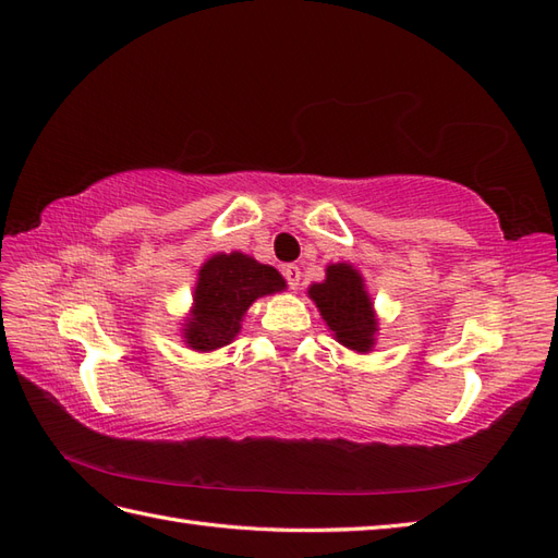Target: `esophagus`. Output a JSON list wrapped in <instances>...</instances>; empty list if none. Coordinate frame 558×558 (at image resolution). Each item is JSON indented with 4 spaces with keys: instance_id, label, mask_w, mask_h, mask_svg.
<instances>
[{
    "instance_id": "1",
    "label": "esophagus",
    "mask_w": 558,
    "mask_h": 558,
    "mask_svg": "<svg viewBox=\"0 0 558 558\" xmlns=\"http://www.w3.org/2000/svg\"><path fill=\"white\" fill-rule=\"evenodd\" d=\"M283 271V277H287V281H289V287L295 291L301 287V277H303V271L295 267V265H287L281 269Z\"/></svg>"
}]
</instances>
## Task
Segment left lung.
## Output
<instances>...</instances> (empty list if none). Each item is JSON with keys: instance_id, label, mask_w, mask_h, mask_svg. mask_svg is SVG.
<instances>
[{"instance_id": "left-lung-1", "label": "left lung", "mask_w": 558, "mask_h": 558, "mask_svg": "<svg viewBox=\"0 0 558 558\" xmlns=\"http://www.w3.org/2000/svg\"><path fill=\"white\" fill-rule=\"evenodd\" d=\"M331 337L355 353H369L377 343L379 322L365 279L351 263H331L325 279L307 289Z\"/></svg>"}]
</instances>
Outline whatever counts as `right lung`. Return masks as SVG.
I'll list each match as a JSON object with an SVG mask.
<instances>
[{
	"label": "right lung",
	"mask_w": 558,
	"mask_h": 558,
	"mask_svg": "<svg viewBox=\"0 0 558 558\" xmlns=\"http://www.w3.org/2000/svg\"><path fill=\"white\" fill-rule=\"evenodd\" d=\"M281 291L287 279L271 265L239 251L215 253L197 269L193 305L181 327L183 343L197 353L225 349L239 337L247 307Z\"/></svg>",
	"instance_id": "1"
}]
</instances>
